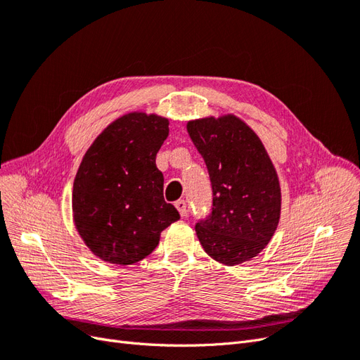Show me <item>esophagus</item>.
<instances>
[{
  "label": "esophagus",
  "instance_id": "obj_1",
  "mask_svg": "<svg viewBox=\"0 0 360 360\" xmlns=\"http://www.w3.org/2000/svg\"><path fill=\"white\" fill-rule=\"evenodd\" d=\"M176 207H177V210H179L181 217H184V216L188 214V205H186V201H184V200H179L176 202Z\"/></svg>",
  "mask_w": 360,
  "mask_h": 360
}]
</instances>
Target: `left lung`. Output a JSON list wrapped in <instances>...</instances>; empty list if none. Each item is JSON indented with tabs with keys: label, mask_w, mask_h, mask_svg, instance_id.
<instances>
[{
	"label": "left lung",
	"mask_w": 360,
	"mask_h": 360,
	"mask_svg": "<svg viewBox=\"0 0 360 360\" xmlns=\"http://www.w3.org/2000/svg\"><path fill=\"white\" fill-rule=\"evenodd\" d=\"M188 132L209 169L212 214L195 226L213 259L226 266L257 257L281 217L278 172L258 135L234 114L188 122Z\"/></svg>",
	"instance_id": "obj_1"
}]
</instances>
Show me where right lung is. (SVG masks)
Returning <instances> with one entry per match:
<instances>
[{
	"label": "right lung",
	"mask_w": 360,
	"mask_h": 360,
	"mask_svg": "<svg viewBox=\"0 0 360 360\" xmlns=\"http://www.w3.org/2000/svg\"><path fill=\"white\" fill-rule=\"evenodd\" d=\"M168 124L158 114L127 112L106 126L82 158L73 181V222L86 248L106 263H138L180 219L163 200L156 167Z\"/></svg>",
	"instance_id": "1"
}]
</instances>
